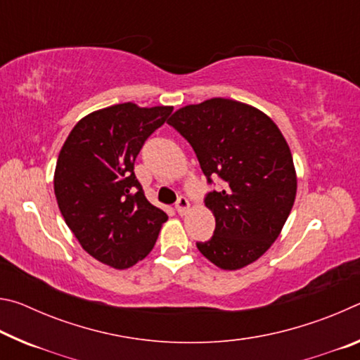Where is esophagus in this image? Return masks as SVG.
I'll list each match as a JSON object with an SVG mask.
<instances>
[{
  "label": "esophagus",
  "mask_w": 360,
  "mask_h": 360,
  "mask_svg": "<svg viewBox=\"0 0 360 360\" xmlns=\"http://www.w3.org/2000/svg\"><path fill=\"white\" fill-rule=\"evenodd\" d=\"M188 210H191V203H188V200L186 197H179L178 203H176V211H178L181 216H184L187 214Z\"/></svg>",
  "instance_id": "esophagus-1"
}]
</instances>
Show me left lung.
Here are the masks:
<instances>
[{"mask_svg": "<svg viewBox=\"0 0 360 360\" xmlns=\"http://www.w3.org/2000/svg\"><path fill=\"white\" fill-rule=\"evenodd\" d=\"M168 124L197 154L203 173L222 179L206 195L216 219L212 238L198 251L222 270L260 259L281 233L297 195L289 144L265 112L230 98H211L174 111Z\"/></svg>", "mask_w": 360, "mask_h": 360, "instance_id": "1", "label": "left lung"}]
</instances>
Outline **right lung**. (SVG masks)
<instances>
[{
  "mask_svg": "<svg viewBox=\"0 0 360 360\" xmlns=\"http://www.w3.org/2000/svg\"><path fill=\"white\" fill-rule=\"evenodd\" d=\"M172 106L120 103L85 115L58 154L53 191L60 212L87 254L115 270L148 255L167 212L143 192L135 160Z\"/></svg>",
  "mask_w": 360,
  "mask_h": 360,
  "instance_id": "obj_1",
  "label": "right lung"
}]
</instances>
